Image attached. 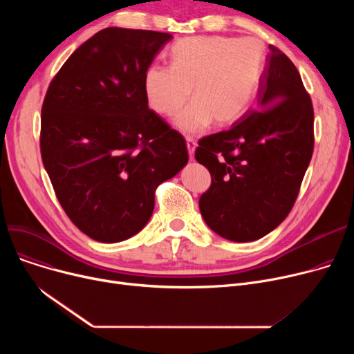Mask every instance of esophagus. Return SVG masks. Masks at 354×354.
Segmentation results:
<instances>
[{"label":"esophagus","mask_w":354,"mask_h":354,"mask_svg":"<svg viewBox=\"0 0 354 354\" xmlns=\"http://www.w3.org/2000/svg\"><path fill=\"white\" fill-rule=\"evenodd\" d=\"M187 146H188V152H189V158L191 160L194 159V153H195V147H196V140L191 136H187Z\"/></svg>","instance_id":"34e87169"}]
</instances>
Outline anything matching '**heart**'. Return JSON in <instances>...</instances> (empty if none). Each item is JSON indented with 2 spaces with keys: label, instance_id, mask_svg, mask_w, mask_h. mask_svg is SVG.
<instances>
[{
  "label": "heart",
  "instance_id": "b5f03b06",
  "mask_svg": "<svg viewBox=\"0 0 354 354\" xmlns=\"http://www.w3.org/2000/svg\"><path fill=\"white\" fill-rule=\"evenodd\" d=\"M171 67L152 66L145 73V95L156 113L175 116L174 124L187 135L202 132L212 120L236 122L254 102L266 66V46L254 37L231 39L194 35L176 41Z\"/></svg>",
  "mask_w": 354,
  "mask_h": 354
}]
</instances>
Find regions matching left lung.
Returning a JSON list of instances; mask_svg holds the SVG:
<instances>
[{
	"label": "left lung",
	"mask_w": 354,
	"mask_h": 354,
	"mask_svg": "<svg viewBox=\"0 0 354 354\" xmlns=\"http://www.w3.org/2000/svg\"><path fill=\"white\" fill-rule=\"evenodd\" d=\"M257 106L230 130L199 140L196 160L212 183L199 198L207 225L219 236L250 243L275 230L291 211L314 147V113L300 73L274 46Z\"/></svg>",
	"instance_id": "8db88e82"
}]
</instances>
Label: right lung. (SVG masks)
<instances>
[{
    "mask_svg": "<svg viewBox=\"0 0 354 354\" xmlns=\"http://www.w3.org/2000/svg\"><path fill=\"white\" fill-rule=\"evenodd\" d=\"M171 39L104 28L48 86L43 163L67 216L99 243H120L143 230L156 188L188 163L185 139L149 109L145 95V73Z\"/></svg>",
    "mask_w": 354,
    "mask_h": 354,
    "instance_id": "add662e5",
    "label": "right lung"
}]
</instances>
